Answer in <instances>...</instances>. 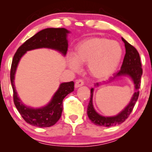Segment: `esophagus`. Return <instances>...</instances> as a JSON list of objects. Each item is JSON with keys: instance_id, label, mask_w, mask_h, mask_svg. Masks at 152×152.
Segmentation results:
<instances>
[{"instance_id": "esophagus-1", "label": "esophagus", "mask_w": 152, "mask_h": 152, "mask_svg": "<svg viewBox=\"0 0 152 152\" xmlns=\"http://www.w3.org/2000/svg\"><path fill=\"white\" fill-rule=\"evenodd\" d=\"M83 83H84V82H83V81L82 79L76 80V83H75V87H76V88H78V87L83 86Z\"/></svg>"}]
</instances>
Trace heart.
Listing matches in <instances>:
<instances>
[{
  "label": "heart",
  "instance_id": "heart-1",
  "mask_svg": "<svg viewBox=\"0 0 152 152\" xmlns=\"http://www.w3.org/2000/svg\"><path fill=\"white\" fill-rule=\"evenodd\" d=\"M121 56V47L116 41L104 38H89L76 46L70 66L73 69H78V64H88L92 76L105 78L114 72Z\"/></svg>",
  "mask_w": 152,
  "mask_h": 152
}]
</instances>
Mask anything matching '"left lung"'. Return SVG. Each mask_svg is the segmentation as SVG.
Listing matches in <instances>:
<instances>
[{
    "mask_svg": "<svg viewBox=\"0 0 152 152\" xmlns=\"http://www.w3.org/2000/svg\"><path fill=\"white\" fill-rule=\"evenodd\" d=\"M122 41H124L126 48V54L124 58L123 63L121 67V69L114 75V77H111L112 81L116 77L121 76H129L133 80L134 84H135V88L137 91L134 94L133 97L131 99V102L128 106L125 108L121 113L115 116H111V117H105L99 115L96 111L94 110L92 103V97H93L94 88L91 89V96L90 101L88 103V108H87V114L88 118L94 124L98 125L101 126H113L116 125L120 124L123 123L133 111V109L135 106L136 102L139 98V91L141 86V77L142 76L143 70L142 68V64H141L140 56H139V52L133 46L129 43L125 39L122 38ZM96 86H99V83L95 84Z\"/></svg>",
    "mask_w": 152,
    "mask_h": 152,
    "instance_id": "obj_1",
    "label": "left lung"
}]
</instances>
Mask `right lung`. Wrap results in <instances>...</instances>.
<instances>
[{
  "instance_id": "add662e5",
  "label": "right lung",
  "mask_w": 152,
  "mask_h": 152,
  "mask_svg": "<svg viewBox=\"0 0 152 152\" xmlns=\"http://www.w3.org/2000/svg\"><path fill=\"white\" fill-rule=\"evenodd\" d=\"M69 31L64 28L43 29L28 39L15 52L10 68V82L13 91V102L25 121L29 124L37 127H49L55 124L61 116L63 101L66 96L74 90V81L63 83L54 94L49 104L41 109H32L23 104L17 95L14 85V77L17 66L23 55L27 50L39 48L56 49L66 55L68 50L66 40Z\"/></svg>"
}]
</instances>
